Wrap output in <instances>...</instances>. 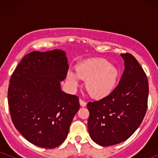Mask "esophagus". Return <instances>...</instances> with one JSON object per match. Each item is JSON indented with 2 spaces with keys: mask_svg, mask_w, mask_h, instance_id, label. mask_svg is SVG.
<instances>
[{
  "mask_svg": "<svg viewBox=\"0 0 158 158\" xmlns=\"http://www.w3.org/2000/svg\"><path fill=\"white\" fill-rule=\"evenodd\" d=\"M79 103H80V106H82V107L86 106V105H87L86 102H85V101L82 100V99H79Z\"/></svg>",
  "mask_w": 158,
  "mask_h": 158,
  "instance_id": "34e87169",
  "label": "esophagus"
}]
</instances>
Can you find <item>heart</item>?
<instances>
[{
    "label": "heart",
    "mask_w": 158,
    "mask_h": 158,
    "mask_svg": "<svg viewBox=\"0 0 158 158\" xmlns=\"http://www.w3.org/2000/svg\"><path fill=\"white\" fill-rule=\"evenodd\" d=\"M79 79L87 81V90L91 97L102 99L110 95L117 86L119 70L105 59H92L79 64L77 73L68 72V81L72 88L78 86Z\"/></svg>",
    "instance_id": "b5f03b06"
}]
</instances>
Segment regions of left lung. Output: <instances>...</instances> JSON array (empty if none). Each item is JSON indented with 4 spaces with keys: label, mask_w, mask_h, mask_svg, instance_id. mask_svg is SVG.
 Segmentation results:
<instances>
[{
    "label": "left lung",
    "mask_w": 158,
    "mask_h": 158,
    "mask_svg": "<svg viewBox=\"0 0 158 158\" xmlns=\"http://www.w3.org/2000/svg\"><path fill=\"white\" fill-rule=\"evenodd\" d=\"M121 56L125 70L119 85L108 97L87 105L90 137L102 146H113L129 138L140 126L147 110L146 73L131 54Z\"/></svg>",
    "instance_id": "left-lung-1"
}]
</instances>
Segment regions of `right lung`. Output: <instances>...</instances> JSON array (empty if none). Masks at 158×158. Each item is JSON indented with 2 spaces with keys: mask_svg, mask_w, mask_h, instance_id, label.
I'll return each mask as SVG.
<instances>
[{
  "mask_svg": "<svg viewBox=\"0 0 158 158\" xmlns=\"http://www.w3.org/2000/svg\"><path fill=\"white\" fill-rule=\"evenodd\" d=\"M68 68L63 50L34 51L23 58L11 77L8 103L12 123L39 147L53 148L64 142L79 109L77 96L61 89Z\"/></svg>",
  "mask_w": 158,
  "mask_h": 158,
  "instance_id": "right-lung-1",
  "label": "right lung"
}]
</instances>
